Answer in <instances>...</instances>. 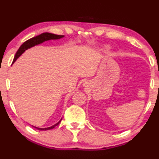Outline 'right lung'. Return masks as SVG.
I'll use <instances>...</instances> for the list:
<instances>
[{
	"label": "right lung",
	"mask_w": 159,
	"mask_h": 159,
	"mask_svg": "<svg viewBox=\"0 0 159 159\" xmlns=\"http://www.w3.org/2000/svg\"><path fill=\"white\" fill-rule=\"evenodd\" d=\"M64 37V35H55V34H52V33H49V32H44V33H42L41 35L35 36V37H33L30 39L27 40L26 41H25L23 44L20 46V48L18 49V50L17 51L16 54L15 55V58L13 59L12 64L15 63V61L18 59L19 57L24 52L26 49L31 48V47H34V46H36L38 44H40V43H42L43 42H44L46 41H49V40H56V39H60V38ZM62 119V118H61ZM61 119L59 121L58 123L55 124V125H52V127H47V128H39V127H36L35 126H32L33 127L36 128V129H39V130H48V129H53V128L56 127L57 125H58L59 123H60Z\"/></svg>",
	"instance_id": "1"
}]
</instances>
